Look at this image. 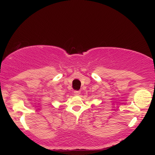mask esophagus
<instances>
[{
	"instance_id": "obj_1",
	"label": "esophagus",
	"mask_w": 155,
	"mask_h": 155,
	"mask_svg": "<svg viewBox=\"0 0 155 155\" xmlns=\"http://www.w3.org/2000/svg\"><path fill=\"white\" fill-rule=\"evenodd\" d=\"M74 94L75 96H78V95H79L81 94V91H74Z\"/></svg>"
}]
</instances>
